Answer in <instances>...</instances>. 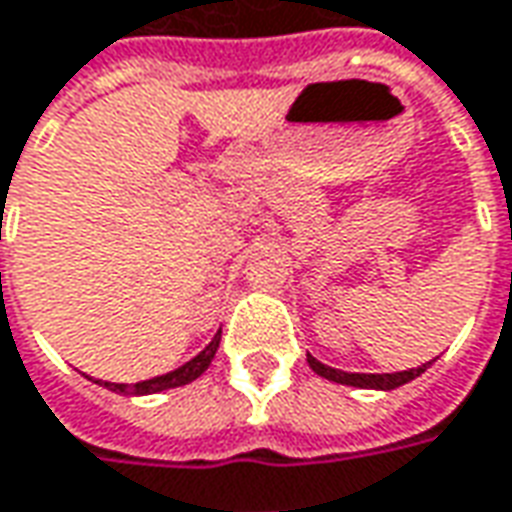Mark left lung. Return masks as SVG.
Listing matches in <instances>:
<instances>
[{"label":"left lung","instance_id":"1","mask_svg":"<svg viewBox=\"0 0 512 512\" xmlns=\"http://www.w3.org/2000/svg\"><path fill=\"white\" fill-rule=\"evenodd\" d=\"M307 363H310V369L315 375L327 377L332 383H341V386H355V389H377V392H392L397 386H406L411 383L414 377H420L434 363V360H428L423 366H417V369H406V372H383V375H363V372H341V369H332L327 363H321L318 358H312L307 355Z\"/></svg>","mask_w":512,"mask_h":512}]
</instances>
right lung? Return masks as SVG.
<instances>
[{
  "label": "right lung",
  "instance_id": "obj_1",
  "mask_svg": "<svg viewBox=\"0 0 512 512\" xmlns=\"http://www.w3.org/2000/svg\"><path fill=\"white\" fill-rule=\"evenodd\" d=\"M219 338H222V329L216 332L214 338H211V344L205 346L202 352H197V355L188 360V363L177 366V369H171V372H166V375L149 377V380H140V383H109V380H95V383L115 394H160V392H168V389H177V386H185V383H194V380H197V377L211 366L216 349H219Z\"/></svg>",
  "mask_w": 512,
  "mask_h": 512
}]
</instances>
